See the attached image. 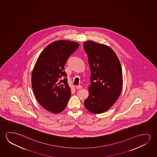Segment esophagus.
Wrapping results in <instances>:
<instances>
[{
  "mask_svg": "<svg viewBox=\"0 0 157 157\" xmlns=\"http://www.w3.org/2000/svg\"><path fill=\"white\" fill-rule=\"evenodd\" d=\"M75 88H76V89L77 90L81 89L82 88V86H80V85H79V86H77L75 87Z\"/></svg>",
  "mask_w": 157,
  "mask_h": 157,
  "instance_id": "esophagus-1",
  "label": "esophagus"
}]
</instances>
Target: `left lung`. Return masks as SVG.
Returning <instances> with one entry per match:
<instances>
[{
	"label": "left lung",
	"instance_id": "left-lung-1",
	"mask_svg": "<svg viewBox=\"0 0 157 157\" xmlns=\"http://www.w3.org/2000/svg\"><path fill=\"white\" fill-rule=\"evenodd\" d=\"M91 70V85L85 107L94 114L103 113L120 96L123 85L122 71L118 57L112 49L94 41L84 42Z\"/></svg>",
	"mask_w": 157,
	"mask_h": 157
}]
</instances>
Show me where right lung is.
Returning <instances> with one entry per match:
<instances>
[{
	"label": "right lung",
	"instance_id": "obj_1",
	"mask_svg": "<svg viewBox=\"0 0 157 157\" xmlns=\"http://www.w3.org/2000/svg\"><path fill=\"white\" fill-rule=\"evenodd\" d=\"M79 44L58 40L47 46L40 54L33 70L32 85L37 101L46 110L60 113L67 105L71 92L64 66ZM61 77L64 78L61 80Z\"/></svg>",
	"mask_w": 157,
	"mask_h": 157
}]
</instances>
